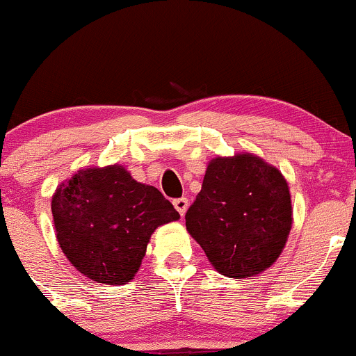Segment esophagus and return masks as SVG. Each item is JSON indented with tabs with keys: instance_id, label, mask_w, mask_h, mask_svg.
I'll return each instance as SVG.
<instances>
[{
	"instance_id": "esophagus-1",
	"label": "esophagus",
	"mask_w": 356,
	"mask_h": 356,
	"mask_svg": "<svg viewBox=\"0 0 356 356\" xmlns=\"http://www.w3.org/2000/svg\"><path fill=\"white\" fill-rule=\"evenodd\" d=\"M173 205H175V209L178 210L179 216H185L186 209H188V198H185V197H181V198H175V200H173Z\"/></svg>"
}]
</instances>
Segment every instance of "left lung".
I'll list each match as a JSON object with an SVG mask.
<instances>
[{"instance_id":"obj_1","label":"left lung","mask_w":356,"mask_h":356,"mask_svg":"<svg viewBox=\"0 0 356 356\" xmlns=\"http://www.w3.org/2000/svg\"><path fill=\"white\" fill-rule=\"evenodd\" d=\"M186 229L217 271L253 277L275 263L292 227L285 178L253 154L212 159Z\"/></svg>"}]
</instances>
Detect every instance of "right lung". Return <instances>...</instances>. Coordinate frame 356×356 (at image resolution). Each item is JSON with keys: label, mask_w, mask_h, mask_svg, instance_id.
I'll list each match as a JSON object with an SVG mask.
<instances>
[{"label": "right lung", "mask_w": 356, "mask_h": 356, "mask_svg": "<svg viewBox=\"0 0 356 356\" xmlns=\"http://www.w3.org/2000/svg\"><path fill=\"white\" fill-rule=\"evenodd\" d=\"M57 241L76 270L97 284L132 280L149 238L179 213L158 188L137 183L118 164L88 168L52 197Z\"/></svg>", "instance_id": "right-lung-1"}]
</instances>
